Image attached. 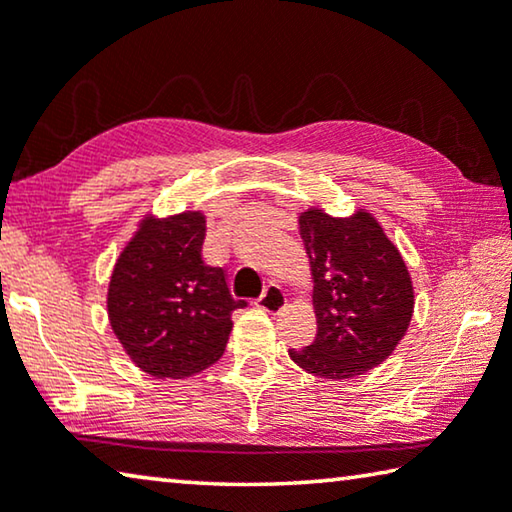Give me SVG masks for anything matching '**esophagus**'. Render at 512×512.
I'll use <instances>...</instances> for the list:
<instances>
[{"label": "esophagus", "instance_id": "obj_1", "mask_svg": "<svg viewBox=\"0 0 512 512\" xmlns=\"http://www.w3.org/2000/svg\"><path fill=\"white\" fill-rule=\"evenodd\" d=\"M257 305L262 307L264 312L275 314V312H280L282 307L287 305V296H285V291H282L280 285H269V287L264 289V294L259 296Z\"/></svg>", "mask_w": 512, "mask_h": 512}]
</instances>
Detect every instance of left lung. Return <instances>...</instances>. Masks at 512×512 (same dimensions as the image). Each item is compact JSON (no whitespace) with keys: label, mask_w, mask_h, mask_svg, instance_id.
<instances>
[{"label":"left lung","mask_w":512,"mask_h":512,"mask_svg":"<svg viewBox=\"0 0 512 512\" xmlns=\"http://www.w3.org/2000/svg\"><path fill=\"white\" fill-rule=\"evenodd\" d=\"M314 275L316 337L289 348L300 369L344 380L378 367L410 326L415 291L403 257L367 212L332 218L307 209L298 218Z\"/></svg>","instance_id":"1"}]
</instances>
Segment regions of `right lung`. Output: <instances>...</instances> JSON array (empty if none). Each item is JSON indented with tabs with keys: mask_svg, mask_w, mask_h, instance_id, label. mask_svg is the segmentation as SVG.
I'll return each mask as SVG.
<instances>
[{
	"mask_svg": "<svg viewBox=\"0 0 512 512\" xmlns=\"http://www.w3.org/2000/svg\"><path fill=\"white\" fill-rule=\"evenodd\" d=\"M200 212L143 218L113 266L109 321L136 367L157 378L193 376L221 358L232 330V298L221 266L202 259Z\"/></svg>",
	"mask_w": 512,
	"mask_h": 512,
	"instance_id": "obj_1",
	"label": "right lung"
}]
</instances>
